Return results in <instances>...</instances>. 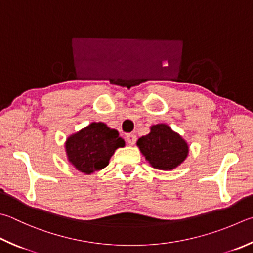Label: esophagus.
<instances>
[{
	"instance_id": "esophagus-1",
	"label": "esophagus",
	"mask_w": 253,
	"mask_h": 253,
	"mask_svg": "<svg viewBox=\"0 0 253 253\" xmlns=\"http://www.w3.org/2000/svg\"><path fill=\"white\" fill-rule=\"evenodd\" d=\"M126 140H127V142L129 145H134L135 142H136V140H137V137L134 134H127L126 135Z\"/></svg>"
}]
</instances>
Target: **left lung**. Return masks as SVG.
Returning <instances> with one entry per match:
<instances>
[{"instance_id": "obj_1", "label": "left lung", "mask_w": 253, "mask_h": 253, "mask_svg": "<svg viewBox=\"0 0 253 253\" xmlns=\"http://www.w3.org/2000/svg\"><path fill=\"white\" fill-rule=\"evenodd\" d=\"M137 146L147 162L160 170L177 168L189 153L186 140L166 124L151 126L149 134L140 137Z\"/></svg>"}]
</instances>
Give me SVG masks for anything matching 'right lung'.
Instances as JSON below:
<instances>
[{
  "label": "right lung",
  "mask_w": 253,
  "mask_h": 253,
  "mask_svg": "<svg viewBox=\"0 0 253 253\" xmlns=\"http://www.w3.org/2000/svg\"><path fill=\"white\" fill-rule=\"evenodd\" d=\"M125 146L116 129L104 123H91L67 138V159L77 170L89 174L105 168L115 150Z\"/></svg>",
  "instance_id": "1"
}]
</instances>
